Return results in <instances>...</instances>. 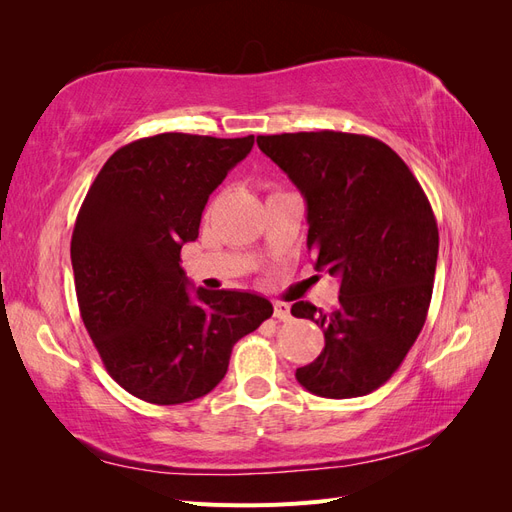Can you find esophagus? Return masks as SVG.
Here are the masks:
<instances>
[{"label": "esophagus", "instance_id": "obj_1", "mask_svg": "<svg viewBox=\"0 0 512 512\" xmlns=\"http://www.w3.org/2000/svg\"><path fill=\"white\" fill-rule=\"evenodd\" d=\"M273 316H275L277 320L288 322V320H290V305L284 303V301H275V303H273Z\"/></svg>", "mask_w": 512, "mask_h": 512}]
</instances>
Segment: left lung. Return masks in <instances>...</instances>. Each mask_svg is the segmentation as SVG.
I'll return each instance as SVG.
<instances>
[{
	"mask_svg": "<svg viewBox=\"0 0 512 512\" xmlns=\"http://www.w3.org/2000/svg\"><path fill=\"white\" fill-rule=\"evenodd\" d=\"M307 203V250L339 277V303L324 312L297 301L324 350L297 369L309 393L348 399L389 380L421 333L438 262V224L412 170L378 138L348 132L258 136Z\"/></svg>",
	"mask_w": 512,
	"mask_h": 512,
	"instance_id": "1",
	"label": "left lung"
}]
</instances>
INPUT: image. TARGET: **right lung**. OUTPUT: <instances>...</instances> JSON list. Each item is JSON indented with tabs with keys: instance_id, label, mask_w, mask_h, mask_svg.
I'll use <instances>...</instances> for the list:
<instances>
[{
	"instance_id": "right-lung-1",
	"label": "right lung",
	"mask_w": 512,
	"mask_h": 512,
	"mask_svg": "<svg viewBox=\"0 0 512 512\" xmlns=\"http://www.w3.org/2000/svg\"><path fill=\"white\" fill-rule=\"evenodd\" d=\"M254 136L164 132L117 149L83 200L70 256L81 318L111 378L158 406L222 382L239 339L271 318L252 292L188 290L183 243Z\"/></svg>"
}]
</instances>
